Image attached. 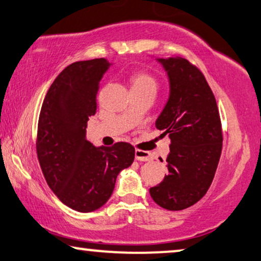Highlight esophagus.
<instances>
[{
  "label": "esophagus",
  "mask_w": 261,
  "mask_h": 261,
  "mask_svg": "<svg viewBox=\"0 0 261 261\" xmlns=\"http://www.w3.org/2000/svg\"><path fill=\"white\" fill-rule=\"evenodd\" d=\"M136 160L141 161V162H146V161L152 160V156H151V153L149 152V151L137 149L136 150Z\"/></svg>",
  "instance_id": "obj_1"
}]
</instances>
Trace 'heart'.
Masks as SVG:
<instances>
[{
  "label": "heart",
  "mask_w": 261,
  "mask_h": 261,
  "mask_svg": "<svg viewBox=\"0 0 261 261\" xmlns=\"http://www.w3.org/2000/svg\"><path fill=\"white\" fill-rule=\"evenodd\" d=\"M130 89H137V91H151L153 93L157 92L159 88V82L153 75L149 72H136L130 76Z\"/></svg>",
  "instance_id": "1"
}]
</instances>
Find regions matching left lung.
Listing matches in <instances>:
<instances>
[{
  "instance_id": "1",
  "label": "left lung",
  "mask_w": 261,
  "mask_h": 261,
  "mask_svg": "<svg viewBox=\"0 0 261 261\" xmlns=\"http://www.w3.org/2000/svg\"><path fill=\"white\" fill-rule=\"evenodd\" d=\"M169 80V98L156 128L170 138L168 174L150 195L160 207L181 211L198 202L213 181L223 147L215 96L203 73L184 58L160 59ZM162 161V160H161Z\"/></svg>"
}]
</instances>
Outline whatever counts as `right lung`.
<instances>
[{"mask_svg":"<svg viewBox=\"0 0 261 261\" xmlns=\"http://www.w3.org/2000/svg\"><path fill=\"white\" fill-rule=\"evenodd\" d=\"M109 66L104 58L66 66L48 89L38 118L36 150L44 179L64 204L81 213L108 202L118 173L136 155L128 143L95 147L86 138Z\"/></svg>","mask_w":261,"mask_h":261,"instance_id":"1","label":"right lung"}]
</instances>
